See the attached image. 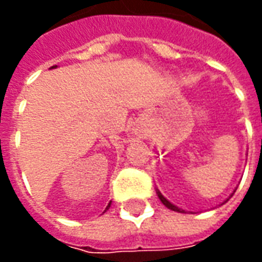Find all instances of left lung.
<instances>
[{"label": "left lung", "mask_w": 262, "mask_h": 262, "mask_svg": "<svg viewBox=\"0 0 262 262\" xmlns=\"http://www.w3.org/2000/svg\"><path fill=\"white\" fill-rule=\"evenodd\" d=\"M157 195H159L160 201L164 203L165 206H167V208H168V209H171V210H174V212H184V210H181V209H178V208H177V206H174V205H172V203H171V202H168V201H167V199H165V198L159 192V191H157Z\"/></svg>", "instance_id": "8db88e82"}]
</instances>
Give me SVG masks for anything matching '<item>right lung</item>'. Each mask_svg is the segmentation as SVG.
Instances as JSON below:
<instances>
[{
	"mask_svg": "<svg viewBox=\"0 0 262 262\" xmlns=\"http://www.w3.org/2000/svg\"><path fill=\"white\" fill-rule=\"evenodd\" d=\"M109 206H111V203H109V205H108V208H109ZM108 208H106V209H108Z\"/></svg>",
	"mask_w": 262,
	"mask_h": 262,
	"instance_id": "obj_1",
	"label": "right lung"
}]
</instances>
